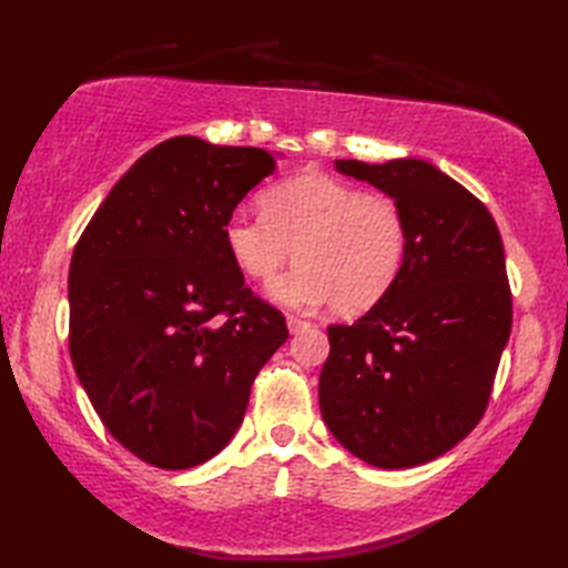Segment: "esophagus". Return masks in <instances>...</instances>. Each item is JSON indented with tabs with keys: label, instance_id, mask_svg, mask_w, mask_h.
<instances>
[{
	"label": "esophagus",
	"instance_id": "obj_1",
	"mask_svg": "<svg viewBox=\"0 0 568 568\" xmlns=\"http://www.w3.org/2000/svg\"><path fill=\"white\" fill-rule=\"evenodd\" d=\"M310 327V322H305V320H300V317H287V329H291V334H297V332H303V329H307Z\"/></svg>",
	"mask_w": 568,
	"mask_h": 568
}]
</instances>
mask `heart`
Wrapping results in <instances>:
<instances>
[{"label":"heart","instance_id":"obj_1","mask_svg":"<svg viewBox=\"0 0 568 568\" xmlns=\"http://www.w3.org/2000/svg\"><path fill=\"white\" fill-rule=\"evenodd\" d=\"M224 244L251 281L275 277L277 305L315 310L334 303L342 315L366 312L388 295L407 261L409 226L400 204L322 173L281 180L261 195V212H236Z\"/></svg>","mask_w":568,"mask_h":568}]
</instances>
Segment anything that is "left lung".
Listing matches in <instances>:
<instances>
[{
	"label": "left lung",
	"instance_id": "left-lung-1",
	"mask_svg": "<svg viewBox=\"0 0 568 568\" xmlns=\"http://www.w3.org/2000/svg\"><path fill=\"white\" fill-rule=\"evenodd\" d=\"M334 168L400 204L409 248L388 295L327 329L324 425L371 466L427 464L486 413L513 327L503 239L486 204L429 161Z\"/></svg>",
	"mask_w": 568,
	"mask_h": 568
}]
</instances>
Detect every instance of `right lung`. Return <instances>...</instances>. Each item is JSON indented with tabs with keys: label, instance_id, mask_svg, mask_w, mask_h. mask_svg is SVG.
Masks as SVG:
<instances>
[{
	"label": "right lung",
	"instance_id": "add662e5",
	"mask_svg": "<svg viewBox=\"0 0 568 568\" xmlns=\"http://www.w3.org/2000/svg\"><path fill=\"white\" fill-rule=\"evenodd\" d=\"M263 149L175 136L94 212L68 275L70 358L112 437L151 466L210 462L287 339L224 244L236 204L275 171Z\"/></svg>",
	"mask_w": 568,
	"mask_h": 568
}]
</instances>
